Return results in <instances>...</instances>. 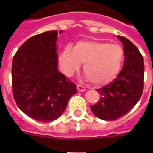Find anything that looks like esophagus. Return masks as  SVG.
Instances as JSON below:
<instances>
[{
	"label": "esophagus",
	"instance_id": "34e87169",
	"mask_svg": "<svg viewBox=\"0 0 153 153\" xmlns=\"http://www.w3.org/2000/svg\"><path fill=\"white\" fill-rule=\"evenodd\" d=\"M77 90H78V91L79 92H83V91H85V87L82 86H81V85H77Z\"/></svg>",
	"mask_w": 153,
	"mask_h": 153
}]
</instances>
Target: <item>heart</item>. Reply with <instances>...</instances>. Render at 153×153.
<instances>
[{"label":"heart","mask_w":153,"mask_h":153,"mask_svg":"<svg viewBox=\"0 0 153 153\" xmlns=\"http://www.w3.org/2000/svg\"><path fill=\"white\" fill-rule=\"evenodd\" d=\"M124 60V51L119 45L95 40H79L73 49L65 47L59 57L62 71L71 76L83 64L88 79L95 85L113 81L120 71Z\"/></svg>","instance_id":"1"}]
</instances>
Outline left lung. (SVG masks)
I'll return each mask as SVG.
<instances>
[{
    "mask_svg": "<svg viewBox=\"0 0 153 153\" xmlns=\"http://www.w3.org/2000/svg\"><path fill=\"white\" fill-rule=\"evenodd\" d=\"M122 43L125 61L114 81L98 89L100 99L91 106L98 118L113 121L124 116L135 106L144 89V59L137 48L125 37L117 36Z\"/></svg>",
    "mask_w": 153,
    "mask_h": 153,
    "instance_id": "8db88e82",
    "label": "left lung"
}]
</instances>
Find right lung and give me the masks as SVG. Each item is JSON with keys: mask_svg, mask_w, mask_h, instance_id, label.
<instances>
[{"mask_svg": "<svg viewBox=\"0 0 153 153\" xmlns=\"http://www.w3.org/2000/svg\"><path fill=\"white\" fill-rule=\"evenodd\" d=\"M57 36L58 31H48L31 37L13 59L16 103L27 116L42 122L59 118L77 93L76 85L58 70Z\"/></svg>", "mask_w": 153, "mask_h": 153, "instance_id": "1", "label": "right lung"}]
</instances>
